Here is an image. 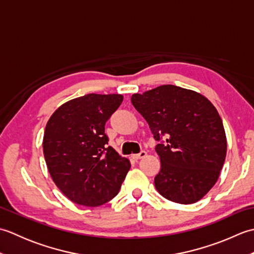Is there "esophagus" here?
Returning a JSON list of instances; mask_svg holds the SVG:
<instances>
[{
  "instance_id": "1",
  "label": "esophagus",
  "mask_w": 254,
  "mask_h": 254,
  "mask_svg": "<svg viewBox=\"0 0 254 254\" xmlns=\"http://www.w3.org/2000/svg\"><path fill=\"white\" fill-rule=\"evenodd\" d=\"M146 155H147V153L145 152V150H141V152H139L138 154L132 155V158L135 159V160H138V159H141V158H144Z\"/></svg>"
}]
</instances>
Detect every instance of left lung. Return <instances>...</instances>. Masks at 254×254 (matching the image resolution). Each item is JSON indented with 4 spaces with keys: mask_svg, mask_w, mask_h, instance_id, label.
<instances>
[{
    "mask_svg": "<svg viewBox=\"0 0 254 254\" xmlns=\"http://www.w3.org/2000/svg\"><path fill=\"white\" fill-rule=\"evenodd\" d=\"M131 101L159 142L157 191L176 203L197 202L216 183L227 152L216 108L203 95L175 85L134 94Z\"/></svg>",
    "mask_w": 254,
    "mask_h": 254,
    "instance_id": "1",
    "label": "left lung"
}]
</instances>
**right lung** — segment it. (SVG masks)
I'll return each mask as SVG.
<instances>
[{
  "instance_id": "right-lung-1",
  "label": "right lung",
  "mask_w": 254,
  "mask_h": 254,
  "mask_svg": "<svg viewBox=\"0 0 254 254\" xmlns=\"http://www.w3.org/2000/svg\"><path fill=\"white\" fill-rule=\"evenodd\" d=\"M118 94H88L59 107L48 121L44 155L53 182L72 202L99 206L120 190L130 160L108 146L105 124L120 105Z\"/></svg>"
}]
</instances>
